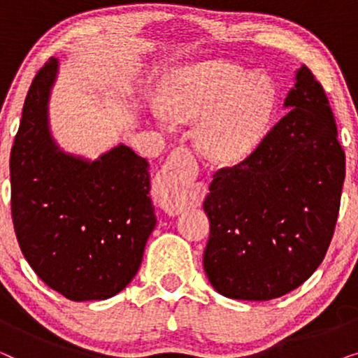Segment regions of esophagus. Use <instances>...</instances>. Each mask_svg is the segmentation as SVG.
<instances>
[{
    "mask_svg": "<svg viewBox=\"0 0 358 358\" xmlns=\"http://www.w3.org/2000/svg\"><path fill=\"white\" fill-rule=\"evenodd\" d=\"M199 176V164L192 151L184 146L176 148L166 161L158 184V202L168 213L178 215L192 199L194 180Z\"/></svg>",
    "mask_w": 358,
    "mask_h": 358,
    "instance_id": "34e87169",
    "label": "esophagus"
}]
</instances>
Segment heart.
Instances as JSON below:
<instances>
[{
    "mask_svg": "<svg viewBox=\"0 0 358 358\" xmlns=\"http://www.w3.org/2000/svg\"><path fill=\"white\" fill-rule=\"evenodd\" d=\"M275 97L268 78L229 62H205L171 78L161 106L178 120L200 119L195 140L203 155L238 163L262 143Z\"/></svg>",
    "mask_w": 358,
    "mask_h": 358,
    "instance_id": "obj_1",
    "label": "heart"
}]
</instances>
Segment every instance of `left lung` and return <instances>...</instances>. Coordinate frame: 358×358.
Instances as JSON below:
<instances>
[{"mask_svg":"<svg viewBox=\"0 0 358 358\" xmlns=\"http://www.w3.org/2000/svg\"><path fill=\"white\" fill-rule=\"evenodd\" d=\"M290 112L248 158L213 174L203 268L234 300H272L308 280L337 223L345 153L324 87L303 65Z\"/></svg>","mask_w":358,"mask_h":358,"instance_id":"1","label":"left lung"}]
</instances>
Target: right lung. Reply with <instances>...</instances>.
Instances as JSON below:
<instances>
[{"label":"right lung","mask_w":358,"mask_h":358,"mask_svg":"<svg viewBox=\"0 0 358 358\" xmlns=\"http://www.w3.org/2000/svg\"><path fill=\"white\" fill-rule=\"evenodd\" d=\"M58 62L37 71L9 159L11 215L34 272L68 300H106L131 282L156 227L150 164L119 145L87 163L50 138L47 102Z\"/></svg>","instance_id":"1"}]
</instances>
